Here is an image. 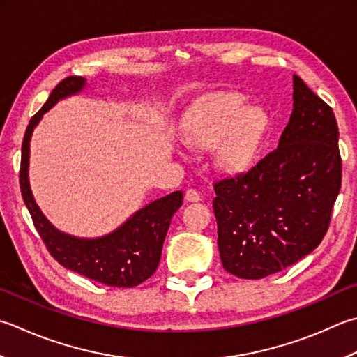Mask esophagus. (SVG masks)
Listing matches in <instances>:
<instances>
[{
  "mask_svg": "<svg viewBox=\"0 0 357 357\" xmlns=\"http://www.w3.org/2000/svg\"><path fill=\"white\" fill-rule=\"evenodd\" d=\"M201 193L198 190H195V188H188V190L185 192V199L190 201V202H198L201 201Z\"/></svg>",
  "mask_w": 357,
  "mask_h": 357,
  "instance_id": "1",
  "label": "esophagus"
}]
</instances>
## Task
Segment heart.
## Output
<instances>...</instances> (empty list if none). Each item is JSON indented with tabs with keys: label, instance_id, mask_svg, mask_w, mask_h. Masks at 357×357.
<instances>
[{
	"label": "heart",
	"instance_id": "b5f03b06",
	"mask_svg": "<svg viewBox=\"0 0 357 357\" xmlns=\"http://www.w3.org/2000/svg\"><path fill=\"white\" fill-rule=\"evenodd\" d=\"M268 119L260 108L244 107L235 93L201 97L184 114L183 136L197 146L216 145V160L227 172H243L252 165L260 149Z\"/></svg>",
	"mask_w": 357,
	"mask_h": 357
}]
</instances>
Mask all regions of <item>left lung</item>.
<instances>
[{
    "label": "left lung",
    "mask_w": 357,
    "mask_h": 357,
    "mask_svg": "<svg viewBox=\"0 0 357 357\" xmlns=\"http://www.w3.org/2000/svg\"><path fill=\"white\" fill-rule=\"evenodd\" d=\"M294 82V108L278 146L248 172L215 181L222 266L258 280L311 254L330 227L342 184L339 128L330 105Z\"/></svg>",
    "instance_id": "obj_1"
}]
</instances>
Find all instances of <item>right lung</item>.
I'll return each instance as SVG.
<instances>
[{
	"mask_svg": "<svg viewBox=\"0 0 357 357\" xmlns=\"http://www.w3.org/2000/svg\"><path fill=\"white\" fill-rule=\"evenodd\" d=\"M85 82L83 77H66L52 89L43 108L32 116L24 132L23 145H21V195H23L24 204L32 216L40 238L43 240L49 254L61 266L107 286L132 288L144 283L158 269L167 230L170 227L173 215L183 206V192H173L164 198L150 202L111 235L97 240H79L59 232L49 225L38 206L35 204L29 179H27L29 141L33 127L59 99L80 91Z\"/></svg>",
	"mask_w": 357,
	"mask_h": 357,
	"instance_id": "right-lung-1",
	"label": "right lung"
}]
</instances>
